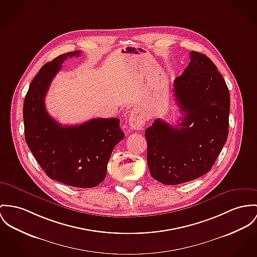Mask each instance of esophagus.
Listing matches in <instances>:
<instances>
[{"instance_id": "1", "label": "esophagus", "mask_w": 257, "mask_h": 257, "mask_svg": "<svg viewBox=\"0 0 257 257\" xmlns=\"http://www.w3.org/2000/svg\"><path fill=\"white\" fill-rule=\"evenodd\" d=\"M129 126L134 130H140L145 126L146 118L145 116L139 111H132L129 115Z\"/></svg>"}]
</instances>
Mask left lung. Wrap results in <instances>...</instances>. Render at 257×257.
I'll return each instance as SVG.
<instances>
[{"label":"left lung","mask_w":257,"mask_h":257,"mask_svg":"<svg viewBox=\"0 0 257 257\" xmlns=\"http://www.w3.org/2000/svg\"><path fill=\"white\" fill-rule=\"evenodd\" d=\"M174 81V96L183 112L176 127L156 119L145 136L148 166L154 179L178 185L199 178L214 165L229 133L230 95L212 60L198 52Z\"/></svg>","instance_id":"1"}]
</instances>
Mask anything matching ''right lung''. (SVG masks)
<instances>
[{"instance_id":"obj_1","label":"right lung","mask_w":257,"mask_h":257,"mask_svg":"<svg viewBox=\"0 0 257 257\" xmlns=\"http://www.w3.org/2000/svg\"><path fill=\"white\" fill-rule=\"evenodd\" d=\"M47 62L32 80L23 104L25 141L46 175L76 188H93L106 175L107 162L124 138L118 118H94L80 125L62 126L49 115L45 97L51 82L68 57Z\"/></svg>"}]
</instances>
